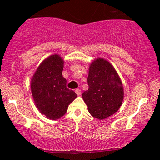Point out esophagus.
Wrapping results in <instances>:
<instances>
[{"instance_id": "obj_1", "label": "esophagus", "mask_w": 160, "mask_h": 160, "mask_svg": "<svg viewBox=\"0 0 160 160\" xmlns=\"http://www.w3.org/2000/svg\"><path fill=\"white\" fill-rule=\"evenodd\" d=\"M75 92H76V93L78 95H80L81 93H82V91H81L80 89H76V90H75Z\"/></svg>"}]
</instances>
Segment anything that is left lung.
<instances>
[{"instance_id": "8db88e82", "label": "left lung", "mask_w": 160, "mask_h": 160, "mask_svg": "<svg viewBox=\"0 0 160 160\" xmlns=\"http://www.w3.org/2000/svg\"><path fill=\"white\" fill-rule=\"evenodd\" d=\"M89 89L82 98L89 113L102 120L119 110L124 99V89L119 74L108 61L98 58L91 63L87 78Z\"/></svg>"}]
</instances>
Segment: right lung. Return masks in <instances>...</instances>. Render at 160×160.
<instances>
[{
	"label": "right lung",
	"instance_id": "1",
	"mask_svg": "<svg viewBox=\"0 0 160 160\" xmlns=\"http://www.w3.org/2000/svg\"><path fill=\"white\" fill-rule=\"evenodd\" d=\"M64 60L58 54H52L38 65L30 82L35 105L41 114L55 120L65 115L77 97L75 92L67 88L62 76Z\"/></svg>",
	"mask_w": 160,
	"mask_h": 160
}]
</instances>
